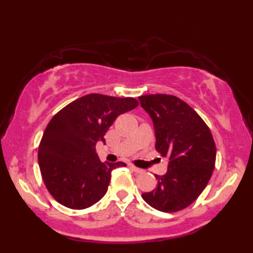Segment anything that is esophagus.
Instances as JSON below:
<instances>
[{
  "label": "esophagus",
  "mask_w": 253,
  "mask_h": 253,
  "mask_svg": "<svg viewBox=\"0 0 253 253\" xmlns=\"http://www.w3.org/2000/svg\"><path fill=\"white\" fill-rule=\"evenodd\" d=\"M130 169L134 170L135 173H137V174H140V173H143L144 170L142 169H138V168H136V166H134V165H130Z\"/></svg>",
  "instance_id": "esophagus-1"
}]
</instances>
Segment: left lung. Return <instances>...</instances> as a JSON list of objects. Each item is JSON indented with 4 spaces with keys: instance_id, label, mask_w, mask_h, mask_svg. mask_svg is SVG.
I'll use <instances>...</instances> for the list:
<instances>
[{
    "instance_id": "left-lung-1",
    "label": "left lung",
    "mask_w": 253,
    "mask_h": 253,
    "mask_svg": "<svg viewBox=\"0 0 253 253\" xmlns=\"http://www.w3.org/2000/svg\"><path fill=\"white\" fill-rule=\"evenodd\" d=\"M138 99L153 119L156 151L169 158L168 173L155 175V190L143 193L142 198L158 211H181L199 198L212 176L216 147L211 130L177 97L156 93Z\"/></svg>"
}]
</instances>
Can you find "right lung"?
<instances>
[{
    "mask_svg": "<svg viewBox=\"0 0 253 253\" xmlns=\"http://www.w3.org/2000/svg\"><path fill=\"white\" fill-rule=\"evenodd\" d=\"M132 97L90 93L58 111L49 122L38 151L42 179L52 198L72 210L97 203L106 194L111 170L125 163H101L98 140L119 115L136 108Z\"/></svg>",
    "mask_w": 253,
    "mask_h": 253,
    "instance_id": "obj_1",
    "label": "right lung"
}]
</instances>
